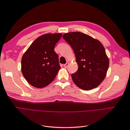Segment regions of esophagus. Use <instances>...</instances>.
Segmentation results:
<instances>
[{
  "instance_id": "esophagus-1",
  "label": "esophagus",
  "mask_w": 130,
  "mask_h": 130,
  "mask_svg": "<svg viewBox=\"0 0 130 130\" xmlns=\"http://www.w3.org/2000/svg\"><path fill=\"white\" fill-rule=\"evenodd\" d=\"M68 66H69V63H66V64H64L63 65V66L65 68H67V67H68Z\"/></svg>"
}]
</instances>
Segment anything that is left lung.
Returning <instances> with one entry per match:
<instances>
[{
    "instance_id": "1",
    "label": "left lung",
    "mask_w": 130,
    "mask_h": 130,
    "mask_svg": "<svg viewBox=\"0 0 130 130\" xmlns=\"http://www.w3.org/2000/svg\"><path fill=\"white\" fill-rule=\"evenodd\" d=\"M62 37L76 56L78 68L72 74L75 84L86 90L96 88L104 80L109 66L104 46L98 40L80 32L67 33Z\"/></svg>"
}]
</instances>
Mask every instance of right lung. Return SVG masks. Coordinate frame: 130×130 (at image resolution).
<instances>
[{"label": "right lung", "instance_id": "obj_1", "mask_svg": "<svg viewBox=\"0 0 130 130\" xmlns=\"http://www.w3.org/2000/svg\"><path fill=\"white\" fill-rule=\"evenodd\" d=\"M61 34H47L38 37L22 58V72L26 80L36 88H43L52 82L60 69L55 46Z\"/></svg>", "mask_w": 130, "mask_h": 130}]
</instances>
